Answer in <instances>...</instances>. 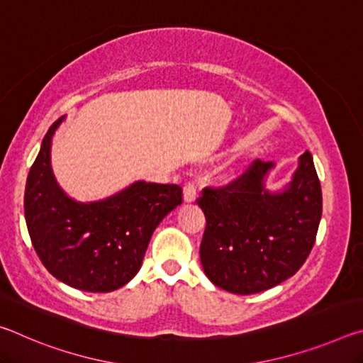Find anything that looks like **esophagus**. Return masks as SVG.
<instances>
[{"mask_svg":"<svg viewBox=\"0 0 363 363\" xmlns=\"http://www.w3.org/2000/svg\"><path fill=\"white\" fill-rule=\"evenodd\" d=\"M196 199V186L194 182H187L186 186H184V201L186 203H192Z\"/></svg>","mask_w":363,"mask_h":363,"instance_id":"obj_1","label":"esophagus"}]
</instances>
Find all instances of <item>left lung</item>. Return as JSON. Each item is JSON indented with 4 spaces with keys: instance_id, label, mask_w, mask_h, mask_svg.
I'll list each match as a JSON object with an SVG mask.
<instances>
[{
    "instance_id": "8db88e82",
    "label": "left lung",
    "mask_w": 363,
    "mask_h": 363,
    "mask_svg": "<svg viewBox=\"0 0 363 363\" xmlns=\"http://www.w3.org/2000/svg\"><path fill=\"white\" fill-rule=\"evenodd\" d=\"M275 164L255 160L223 189H203L206 218L200 261L206 277L235 294H253L290 279L314 247L322 218V189L311 152L299 157L291 181L270 192Z\"/></svg>"
}]
</instances>
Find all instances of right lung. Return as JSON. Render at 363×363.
<instances>
[{
    "label": "right lung",
    "instance_id": "add662e5",
    "mask_svg": "<svg viewBox=\"0 0 363 363\" xmlns=\"http://www.w3.org/2000/svg\"><path fill=\"white\" fill-rule=\"evenodd\" d=\"M49 128L26 186V220L33 248L49 274L83 291L108 293L126 285L143 266L153 230L182 203L176 184L136 181L97 201L67 195L51 168Z\"/></svg>",
    "mask_w": 363,
    "mask_h": 363
}]
</instances>
